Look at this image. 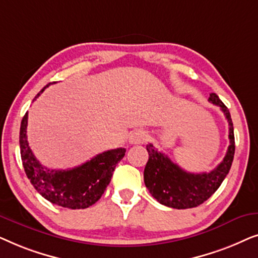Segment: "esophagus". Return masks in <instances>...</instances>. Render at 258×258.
I'll return each mask as SVG.
<instances>
[{
	"label": "esophagus",
	"mask_w": 258,
	"mask_h": 258,
	"mask_svg": "<svg viewBox=\"0 0 258 258\" xmlns=\"http://www.w3.org/2000/svg\"><path fill=\"white\" fill-rule=\"evenodd\" d=\"M147 134L143 130H135L130 134L129 136V143L130 144H142L146 142L147 140Z\"/></svg>",
	"instance_id": "obj_1"
}]
</instances>
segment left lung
Listing matches in <instances>:
<instances>
[{
  "instance_id": "8db88e82",
  "label": "left lung",
  "mask_w": 258,
  "mask_h": 258,
  "mask_svg": "<svg viewBox=\"0 0 258 258\" xmlns=\"http://www.w3.org/2000/svg\"><path fill=\"white\" fill-rule=\"evenodd\" d=\"M209 102L223 111L229 123L230 146L223 161L210 172L192 174L179 168L167 155L158 151L153 144H147L149 160L144 169V183L151 196L163 206L175 209L195 208L209 199L220 188L231 168L235 154L234 125L229 109L215 93L210 94Z\"/></svg>"
}]
</instances>
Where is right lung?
<instances>
[{
  "mask_svg": "<svg viewBox=\"0 0 258 258\" xmlns=\"http://www.w3.org/2000/svg\"><path fill=\"white\" fill-rule=\"evenodd\" d=\"M27 124L28 112L23 116L20 128L21 158L27 177L37 192L52 204L68 209H86L96 203L110 183L115 167L124 157V148L104 151L73 169L50 170L43 167L31 151L27 140Z\"/></svg>",
  "mask_w": 258,
  "mask_h": 258,
  "instance_id": "add662e5",
  "label": "right lung"
}]
</instances>
